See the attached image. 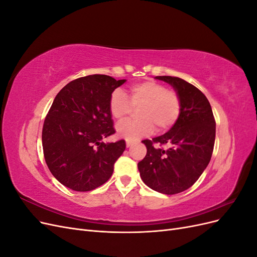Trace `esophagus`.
<instances>
[{
    "label": "esophagus",
    "mask_w": 257,
    "mask_h": 257,
    "mask_svg": "<svg viewBox=\"0 0 257 257\" xmlns=\"http://www.w3.org/2000/svg\"><path fill=\"white\" fill-rule=\"evenodd\" d=\"M132 145H133V143H131V142L126 141V147H127V148H131V147H132Z\"/></svg>",
    "instance_id": "obj_1"
}]
</instances>
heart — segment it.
I'll list each match as a JSON object with an SVG mask.
<instances>
[{
  "mask_svg": "<svg viewBox=\"0 0 257 257\" xmlns=\"http://www.w3.org/2000/svg\"><path fill=\"white\" fill-rule=\"evenodd\" d=\"M131 102L134 106L143 105L138 116L141 120H127L116 126L118 135L127 141H137L151 134L154 125L166 131L177 122L181 113V97L175 89L155 80L138 82L130 88ZM113 119L122 121L132 110L130 100L120 89L114 90L108 103Z\"/></svg>",
  "mask_w": 257,
  "mask_h": 257,
  "instance_id": "1",
  "label": "heart"
}]
</instances>
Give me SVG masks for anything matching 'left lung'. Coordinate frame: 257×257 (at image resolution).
<instances>
[{
    "label": "left lung",
    "instance_id": "obj_1",
    "mask_svg": "<svg viewBox=\"0 0 257 257\" xmlns=\"http://www.w3.org/2000/svg\"><path fill=\"white\" fill-rule=\"evenodd\" d=\"M157 78L179 93L181 113L167 133L143 142L147 154L138 163V170L149 188L173 195L191 188L208 166L215 141V119L209 100L195 85L179 77ZM165 144L166 150L162 148Z\"/></svg>",
    "mask_w": 257,
    "mask_h": 257
}]
</instances>
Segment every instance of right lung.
Returning a JSON list of instances; mask_svg holds the SVG:
<instances>
[{"label":"right lung","instance_id":"add662e5","mask_svg":"<svg viewBox=\"0 0 257 257\" xmlns=\"http://www.w3.org/2000/svg\"><path fill=\"white\" fill-rule=\"evenodd\" d=\"M124 82L89 75L67 83L54 98L43 125V151L51 174L66 188L88 192L111 177L125 141L102 139L115 133L108 103Z\"/></svg>","mask_w":257,"mask_h":257}]
</instances>
